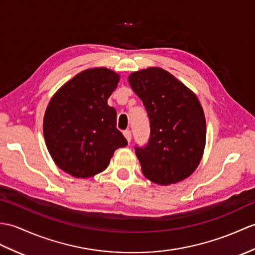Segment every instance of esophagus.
Listing matches in <instances>:
<instances>
[{
	"label": "esophagus",
	"mask_w": 255,
	"mask_h": 255,
	"mask_svg": "<svg viewBox=\"0 0 255 255\" xmlns=\"http://www.w3.org/2000/svg\"><path fill=\"white\" fill-rule=\"evenodd\" d=\"M124 135H125V138L127 139L128 142H130V140H131V131L130 130H125V131L123 132Z\"/></svg>",
	"instance_id": "1"
}]
</instances>
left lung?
Returning <instances> with one entry per match:
<instances>
[{
    "label": "left lung",
    "mask_w": 255,
    "mask_h": 255,
    "mask_svg": "<svg viewBox=\"0 0 255 255\" xmlns=\"http://www.w3.org/2000/svg\"><path fill=\"white\" fill-rule=\"evenodd\" d=\"M128 82L145 106L151 134L135 147L142 173L157 185L188 178L202 159L206 123L195 93L161 67L133 72Z\"/></svg>",
    "instance_id": "8db88e82"
}]
</instances>
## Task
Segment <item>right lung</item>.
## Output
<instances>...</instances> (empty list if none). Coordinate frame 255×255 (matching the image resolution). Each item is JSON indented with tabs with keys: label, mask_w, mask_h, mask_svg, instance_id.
<instances>
[{
	"label": "right lung",
	"mask_w": 255,
	"mask_h": 255,
	"mask_svg": "<svg viewBox=\"0 0 255 255\" xmlns=\"http://www.w3.org/2000/svg\"><path fill=\"white\" fill-rule=\"evenodd\" d=\"M121 76L105 67L82 70L50 100L43 135L53 161L76 178L96 176L109 166L127 140L116 128L117 113L108 104Z\"/></svg>",
	"instance_id": "obj_1"
}]
</instances>
